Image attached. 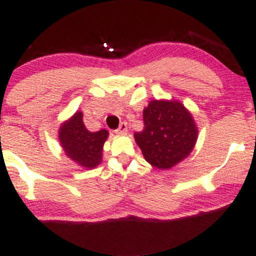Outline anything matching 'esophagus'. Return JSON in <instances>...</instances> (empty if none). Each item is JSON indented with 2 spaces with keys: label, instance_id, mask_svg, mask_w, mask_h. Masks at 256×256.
<instances>
[{
  "label": "esophagus",
  "instance_id": "34e87169",
  "mask_svg": "<svg viewBox=\"0 0 256 256\" xmlns=\"http://www.w3.org/2000/svg\"><path fill=\"white\" fill-rule=\"evenodd\" d=\"M116 134H125L126 132H128V122H122V124L119 125V128H116Z\"/></svg>",
  "mask_w": 256,
  "mask_h": 256
}]
</instances>
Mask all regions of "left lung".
<instances>
[{"instance_id":"left-lung-1","label":"left lung","mask_w":256,"mask_h":256,"mask_svg":"<svg viewBox=\"0 0 256 256\" xmlns=\"http://www.w3.org/2000/svg\"><path fill=\"white\" fill-rule=\"evenodd\" d=\"M143 122L144 128L134 132V140L152 166L171 168L192 152L198 128L178 101H152L143 110Z\"/></svg>"}]
</instances>
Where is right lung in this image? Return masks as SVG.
I'll use <instances>...</instances> for the list:
<instances>
[{"label": "right lung", "instance_id": "add662e5", "mask_svg": "<svg viewBox=\"0 0 256 256\" xmlns=\"http://www.w3.org/2000/svg\"><path fill=\"white\" fill-rule=\"evenodd\" d=\"M108 137L107 130L90 132L85 128L83 113L77 112L61 126L58 138L64 152L73 161L86 168L101 162L102 146Z\"/></svg>", "mask_w": 256, "mask_h": 256}]
</instances>
